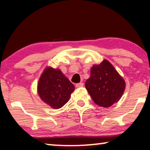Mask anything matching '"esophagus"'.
I'll return each mask as SVG.
<instances>
[{"label":"esophagus","mask_w":150,"mask_h":150,"mask_svg":"<svg viewBox=\"0 0 150 150\" xmlns=\"http://www.w3.org/2000/svg\"><path fill=\"white\" fill-rule=\"evenodd\" d=\"M83 86V83H79L76 84V87H81Z\"/></svg>","instance_id":"1"}]
</instances>
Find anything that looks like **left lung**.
<instances>
[{
  "label": "left lung",
  "mask_w": 150,
  "mask_h": 150,
  "mask_svg": "<svg viewBox=\"0 0 150 150\" xmlns=\"http://www.w3.org/2000/svg\"><path fill=\"white\" fill-rule=\"evenodd\" d=\"M85 87L97 105L109 108L120 100L124 92L125 83L113 66L107 60L94 65Z\"/></svg>",
  "instance_id": "1"
}]
</instances>
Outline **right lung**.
<instances>
[{
  "mask_svg": "<svg viewBox=\"0 0 150 150\" xmlns=\"http://www.w3.org/2000/svg\"><path fill=\"white\" fill-rule=\"evenodd\" d=\"M75 86L58 69L47 67L38 83L40 97L53 109H59L69 100Z\"/></svg>",
  "mask_w": 150,
  "mask_h": 150,
  "instance_id": "add662e5",
  "label": "right lung"
}]
</instances>
